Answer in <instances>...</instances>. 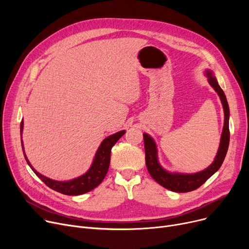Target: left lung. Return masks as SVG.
<instances>
[{"label":"left lung","mask_w":249,"mask_h":249,"mask_svg":"<svg viewBox=\"0 0 249 249\" xmlns=\"http://www.w3.org/2000/svg\"><path fill=\"white\" fill-rule=\"evenodd\" d=\"M206 75L208 76L209 84L211 85V87L216 90V93L220 97L224 110L223 131H222L218 152L211 165H209L206 169H204V171L196 174L169 173L165 171L159 162L158 148H156L154 140L148 134H143L145 149V162L149 175L156 182H159L160 186L176 193H187L200 188L209 178H211L220 168V166L224 161L228 150L230 140L228 102L223 89H222L218 85V82L215 78L213 72L211 71H206Z\"/></svg>","instance_id":"left-lung-1"}]
</instances>
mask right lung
I'll return each instance as SVG.
<instances>
[{
  "label": "right lung",
  "instance_id": "obj_1",
  "mask_svg": "<svg viewBox=\"0 0 249 249\" xmlns=\"http://www.w3.org/2000/svg\"><path fill=\"white\" fill-rule=\"evenodd\" d=\"M22 131H23V120H22L21 126H20L21 135H22ZM124 134H125V130H122V131H119L113 135L108 136L107 138H105L103 140V142L101 143L100 147L97 150L94 161H93V163H91L89 171L81 177L75 178L71 180H67V181H58V180H54V179H50V178L40 175L38 172H36L35 168L30 164L27 156H26V154H25L22 140H21V143H22V149H23V153H24L26 161H27V163L29 164V166L31 167L34 174L39 178H40L47 187H49L50 189L54 190L58 193H61L63 195L77 196V195H83L85 193H88L91 190H94L103 181L104 178L106 177V175L108 173V169H109L111 149L114 146L115 143L119 140Z\"/></svg>",
  "mask_w": 249,
  "mask_h": 249
}]
</instances>
